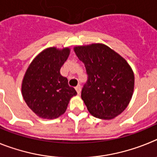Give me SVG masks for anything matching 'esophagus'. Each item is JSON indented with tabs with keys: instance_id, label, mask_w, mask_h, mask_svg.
<instances>
[{
	"instance_id": "1",
	"label": "esophagus",
	"mask_w": 157,
	"mask_h": 157,
	"mask_svg": "<svg viewBox=\"0 0 157 157\" xmlns=\"http://www.w3.org/2000/svg\"><path fill=\"white\" fill-rule=\"evenodd\" d=\"M75 90H76V91H77L78 94H79L80 92H81V86L78 85L77 86L75 87Z\"/></svg>"
}]
</instances>
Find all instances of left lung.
<instances>
[{
  "mask_svg": "<svg viewBox=\"0 0 157 157\" xmlns=\"http://www.w3.org/2000/svg\"><path fill=\"white\" fill-rule=\"evenodd\" d=\"M86 67L88 79L82 99L94 117L112 120L125 110L132 98L134 75L124 58L104 44L74 48Z\"/></svg>",
  "mask_w": 157,
  "mask_h": 157,
  "instance_id": "1",
  "label": "left lung"
}]
</instances>
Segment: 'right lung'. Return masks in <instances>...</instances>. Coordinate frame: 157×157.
<instances>
[{
    "label": "right lung",
    "mask_w": 157,
    "mask_h": 157,
    "mask_svg": "<svg viewBox=\"0 0 157 157\" xmlns=\"http://www.w3.org/2000/svg\"><path fill=\"white\" fill-rule=\"evenodd\" d=\"M69 54V48H46L33 59L25 73L22 95L40 118L52 120L63 115L71 98L77 94L59 72Z\"/></svg>",
    "instance_id": "right-lung-1"
}]
</instances>
